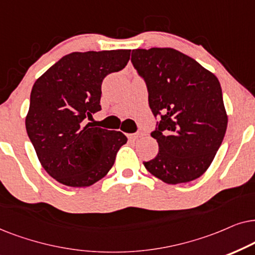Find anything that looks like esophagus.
Listing matches in <instances>:
<instances>
[{"mask_svg":"<svg viewBox=\"0 0 255 255\" xmlns=\"http://www.w3.org/2000/svg\"><path fill=\"white\" fill-rule=\"evenodd\" d=\"M138 136H140V134H128L127 135V137L129 138L130 141H135Z\"/></svg>","mask_w":255,"mask_h":255,"instance_id":"1","label":"esophagus"}]
</instances>
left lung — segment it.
Here are the masks:
<instances>
[{
    "mask_svg": "<svg viewBox=\"0 0 255 255\" xmlns=\"http://www.w3.org/2000/svg\"><path fill=\"white\" fill-rule=\"evenodd\" d=\"M131 63L148 88L149 107L161 121L158 143L147 170L168 184L201 177L226 133L227 114L219 80L191 57L171 47L136 49Z\"/></svg>",
    "mask_w": 255,
    "mask_h": 255,
    "instance_id": "1",
    "label": "left lung"
}]
</instances>
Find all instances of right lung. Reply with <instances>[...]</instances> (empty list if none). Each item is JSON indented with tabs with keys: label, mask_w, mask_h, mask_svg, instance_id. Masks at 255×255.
Returning a JSON list of instances; mask_svg holds the SVG:
<instances>
[{
	"label": "right lung",
	"mask_w": 255,
	"mask_h": 255,
	"mask_svg": "<svg viewBox=\"0 0 255 255\" xmlns=\"http://www.w3.org/2000/svg\"><path fill=\"white\" fill-rule=\"evenodd\" d=\"M130 50L72 52L60 58L33 84L26 133L42 167L73 188L90 186L113 167L127 137L84 120L101 110V84L127 65Z\"/></svg>",
	"instance_id": "obj_1"
}]
</instances>
